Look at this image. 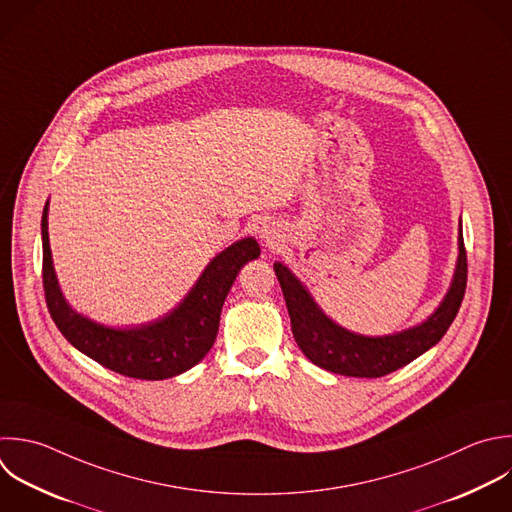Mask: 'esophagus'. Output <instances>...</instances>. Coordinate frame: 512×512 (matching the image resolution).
Returning <instances> with one entry per match:
<instances>
[{
    "label": "esophagus",
    "mask_w": 512,
    "mask_h": 512,
    "mask_svg": "<svg viewBox=\"0 0 512 512\" xmlns=\"http://www.w3.org/2000/svg\"><path fill=\"white\" fill-rule=\"evenodd\" d=\"M260 236H262V238H264V242H266V244H270V246H272V244H276V240H278V236H276V232L272 230V226H266V224L262 226Z\"/></svg>",
    "instance_id": "34e87169"
}]
</instances>
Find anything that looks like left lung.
<instances>
[{"label":"left lung","instance_id":"1","mask_svg":"<svg viewBox=\"0 0 512 512\" xmlns=\"http://www.w3.org/2000/svg\"><path fill=\"white\" fill-rule=\"evenodd\" d=\"M274 272L288 306L294 340L304 356L334 374L380 378L406 366L446 334L466 290V250L460 228L458 262L444 300L422 324L388 336H362L344 330L318 308L306 286L284 264L276 262Z\"/></svg>","mask_w":512,"mask_h":512}]
</instances>
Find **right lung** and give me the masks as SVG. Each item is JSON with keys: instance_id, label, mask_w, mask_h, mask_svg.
I'll list each match as a JSON object with an SVG mask.
<instances>
[{"instance_id": "add662e5", "label": "right lung", "mask_w": 512, "mask_h": 512, "mask_svg": "<svg viewBox=\"0 0 512 512\" xmlns=\"http://www.w3.org/2000/svg\"><path fill=\"white\" fill-rule=\"evenodd\" d=\"M44 292L48 310L66 340L98 364L140 380H164L190 370L212 348L224 300L240 268L260 256L254 238H244L220 252L202 272L188 296L164 318L118 330L78 314L64 298L54 272L48 204L42 216Z\"/></svg>"}]
</instances>
